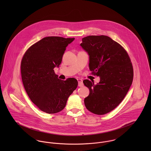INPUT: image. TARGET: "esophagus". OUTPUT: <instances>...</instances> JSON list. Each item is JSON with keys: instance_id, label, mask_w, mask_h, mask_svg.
Listing matches in <instances>:
<instances>
[{"instance_id": "obj_1", "label": "esophagus", "mask_w": 151, "mask_h": 151, "mask_svg": "<svg viewBox=\"0 0 151 151\" xmlns=\"http://www.w3.org/2000/svg\"><path fill=\"white\" fill-rule=\"evenodd\" d=\"M77 80H78V86H84L83 81L81 79H77Z\"/></svg>"}]
</instances>
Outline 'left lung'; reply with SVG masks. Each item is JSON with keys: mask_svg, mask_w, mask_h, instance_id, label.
<instances>
[{"mask_svg": "<svg viewBox=\"0 0 151 151\" xmlns=\"http://www.w3.org/2000/svg\"><path fill=\"white\" fill-rule=\"evenodd\" d=\"M80 44L89 56L91 74L100 77L94 84L83 81L89 94L84 104L91 112L102 115L116 108L127 93L133 80V67L129 54L119 43L105 35H90Z\"/></svg>", "mask_w": 151, "mask_h": 151, "instance_id": "left-lung-1", "label": "left lung"}]
</instances>
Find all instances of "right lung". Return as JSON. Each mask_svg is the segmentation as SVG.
<instances>
[{
	"mask_svg": "<svg viewBox=\"0 0 151 151\" xmlns=\"http://www.w3.org/2000/svg\"><path fill=\"white\" fill-rule=\"evenodd\" d=\"M74 40V38L47 37L31 46L22 57L24 87L31 101L45 113L62 111L78 86L76 78L60 80L53 70L60 65L66 47Z\"/></svg>",
	"mask_w": 151,
	"mask_h": 151,
	"instance_id": "add662e5",
	"label": "right lung"
}]
</instances>
